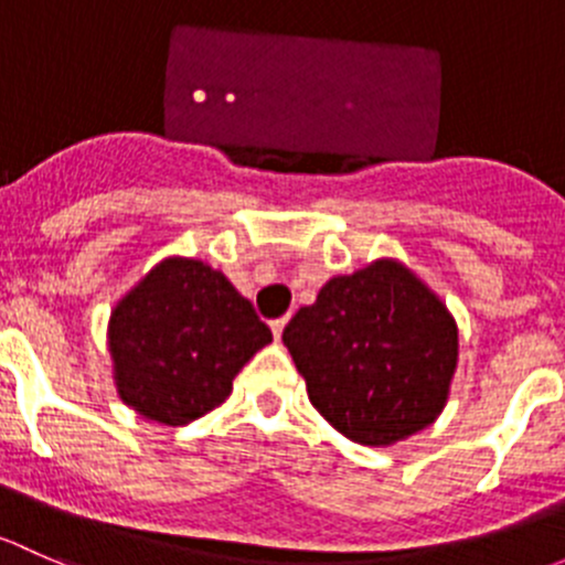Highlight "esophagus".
<instances>
[{
  "mask_svg": "<svg viewBox=\"0 0 565 565\" xmlns=\"http://www.w3.org/2000/svg\"><path fill=\"white\" fill-rule=\"evenodd\" d=\"M285 323H288V316H282V318H275V321H271V331H275V340H280V337H282V329H285Z\"/></svg>",
  "mask_w": 565,
  "mask_h": 565,
  "instance_id": "esophagus-1",
  "label": "esophagus"
}]
</instances>
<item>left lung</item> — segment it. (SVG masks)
Returning <instances> with one entry per match:
<instances>
[{"label":"left lung","mask_w":565,"mask_h":565,"mask_svg":"<svg viewBox=\"0 0 565 565\" xmlns=\"http://www.w3.org/2000/svg\"><path fill=\"white\" fill-rule=\"evenodd\" d=\"M282 342L318 413L364 446L433 424L457 367L455 318L394 260L326 282Z\"/></svg>","instance_id":"left-lung-1"}]
</instances>
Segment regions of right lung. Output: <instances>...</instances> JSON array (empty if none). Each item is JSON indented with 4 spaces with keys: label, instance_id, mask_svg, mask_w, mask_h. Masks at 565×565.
Listing matches in <instances>:
<instances>
[{
    "label": "right lung",
    "instance_id": "1",
    "mask_svg": "<svg viewBox=\"0 0 565 565\" xmlns=\"http://www.w3.org/2000/svg\"><path fill=\"white\" fill-rule=\"evenodd\" d=\"M266 342L271 329L228 277L184 258L154 266L108 326L121 399L171 427L217 408Z\"/></svg>",
    "mask_w": 565,
    "mask_h": 565
}]
</instances>
